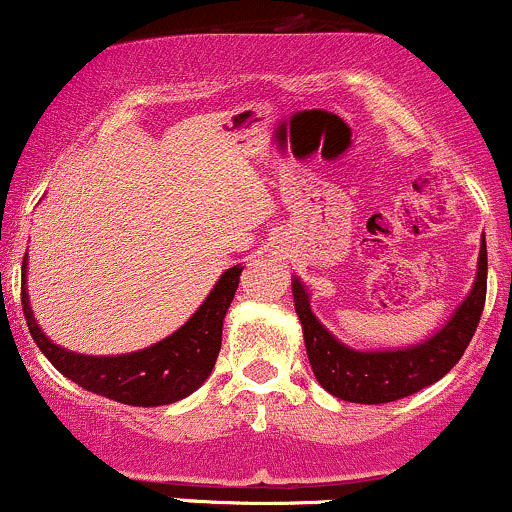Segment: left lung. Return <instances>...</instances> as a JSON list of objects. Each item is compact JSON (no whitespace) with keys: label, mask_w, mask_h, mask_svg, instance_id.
<instances>
[{"label":"left lung","mask_w":512,"mask_h":512,"mask_svg":"<svg viewBox=\"0 0 512 512\" xmlns=\"http://www.w3.org/2000/svg\"><path fill=\"white\" fill-rule=\"evenodd\" d=\"M486 240L481 238L477 276L467 298L436 334L402 349L361 351L339 342L317 320L310 293L298 276L291 279L293 303L303 327V342L317 383L334 397L356 404H385L438 383L460 361L472 342L486 301Z\"/></svg>","instance_id":"8db88e82"}]
</instances>
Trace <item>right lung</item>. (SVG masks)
Returning a JSON list of instances; mask_svg holds the SVG:
<instances>
[{
  "mask_svg": "<svg viewBox=\"0 0 512 512\" xmlns=\"http://www.w3.org/2000/svg\"><path fill=\"white\" fill-rule=\"evenodd\" d=\"M26 272L28 252L23 257L21 269L23 315H26V325L35 344L52 366L60 370L64 378L93 395L108 397L113 402L129 404V407H161V404H173L192 395L214 370L216 356L221 351L223 317L236 296L243 267L236 264V267L226 269L209 296L204 298V303L180 330L146 349L117 356L76 354V351L52 342L31 310Z\"/></svg>",
  "mask_w": 512,
  "mask_h": 512,
  "instance_id": "right-lung-1",
  "label": "right lung"
}]
</instances>
